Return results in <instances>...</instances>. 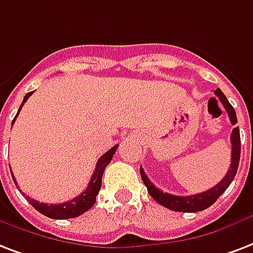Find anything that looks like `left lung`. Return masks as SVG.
Returning a JSON list of instances; mask_svg holds the SVG:
<instances>
[{"mask_svg":"<svg viewBox=\"0 0 253 253\" xmlns=\"http://www.w3.org/2000/svg\"><path fill=\"white\" fill-rule=\"evenodd\" d=\"M215 95L220 99L221 105L224 106V109L227 110L231 123H232V125H236V123H238L236 113H235L232 105H231L228 102V99H227V96L223 94V91H221L220 88H216V90H215ZM231 144H232V157H231V166H229L228 172L225 173V176L221 179V182L217 183L215 187H212V188L204 191V192H200V194H196V195H171V194L163 192V191H161L159 188H157V187L154 186V184L150 182V179L147 178V175L144 173L143 169L140 167V176H142V180H143L144 186L147 187L148 194L151 195L152 199L157 200L158 203L162 204L163 207L169 208V210H172V211H203V210H206V208H208L210 206H212V204L219 199V196L228 188L229 184L234 180L235 175L238 172L239 161H240V132H239V126L235 127L234 130H232V134H231Z\"/></svg>","mask_w":253,"mask_h":253,"instance_id":"8db88e82","label":"left lung"}]
</instances>
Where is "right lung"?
Listing matches in <instances>:
<instances>
[{
    "label": "right lung",
    "instance_id": "right-lung-1",
    "mask_svg": "<svg viewBox=\"0 0 253 253\" xmlns=\"http://www.w3.org/2000/svg\"><path fill=\"white\" fill-rule=\"evenodd\" d=\"M33 91L28 92L26 95L24 96V101L21 103L18 109V113L13 119V122L11 125L15 122V119L18 117L19 111L22 109V106L25 105V102L28 101L29 96L32 95ZM117 148H118V144L117 146H114L113 148H110L109 151L103 154L99 159H98V163H96L95 171L92 173L91 179H90V183H88L87 188L78 195L74 199H71L70 202H66V203L62 204H45V203H40V202H37V200L32 199V198H29L26 196V199L29 200V203L32 204L33 207L36 208L37 211L41 212L42 215H45L47 217H51V219H71V217H77L84 213L86 211H88L90 208L94 206L96 199V195H98V192L101 190L102 186V176H103V171L107 167L111 159H113L114 154L117 151ZM11 178L15 182L14 175L11 173ZM17 184V182H15Z\"/></svg>",
    "mask_w": 253,
    "mask_h": 253
}]
</instances>
